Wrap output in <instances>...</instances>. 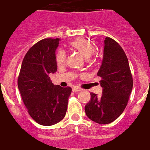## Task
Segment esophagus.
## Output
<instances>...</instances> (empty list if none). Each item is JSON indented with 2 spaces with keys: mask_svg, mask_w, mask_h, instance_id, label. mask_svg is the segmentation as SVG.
Instances as JSON below:
<instances>
[{
  "mask_svg": "<svg viewBox=\"0 0 150 150\" xmlns=\"http://www.w3.org/2000/svg\"><path fill=\"white\" fill-rule=\"evenodd\" d=\"M72 90H73V91H74V92L81 91V88H79V87H74L73 88H72Z\"/></svg>",
  "mask_w": 150,
  "mask_h": 150,
  "instance_id": "esophagus-1",
  "label": "esophagus"
}]
</instances>
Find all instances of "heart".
I'll return each mask as SVG.
<instances>
[{
    "mask_svg": "<svg viewBox=\"0 0 150 150\" xmlns=\"http://www.w3.org/2000/svg\"><path fill=\"white\" fill-rule=\"evenodd\" d=\"M69 46L80 52L81 56L84 58H89L92 53L94 52V44L83 38H78V39L73 40L69 42ZM66 60V54L64 51L59 50L56 55V62L58 66H62L64 64Z\"/></svg>",
    "mask_w": 150,
    "mask_h": 150,
    "instance_id": "obj_1",
    "label": "heart"
}]
</instances>
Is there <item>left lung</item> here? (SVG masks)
<instances>
[{
  "label": "left lung",
  "mask_w": 150,
  "mask_h": 150,
  "mask_svg": "<svg viewBox=\"0 0 150 150\" xmlns=\"http://www.w3.org/2000/svg\"><path fill=\"white\" fill-rule=\"evenodd\" d=\"M104 55L98 76L101 77L102 94L91 93V100L85 106L86 115L98 124H109L118 118L126 107L133 81L124 50L114 39L106 37Z\"/></svg>",
  "instance_id": "8db88e82"
}]
</instances>
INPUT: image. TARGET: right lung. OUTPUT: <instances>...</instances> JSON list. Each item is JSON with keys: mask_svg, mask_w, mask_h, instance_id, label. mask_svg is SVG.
Here are the masks:
<instances>
[{"mask_svg": "<svg viewBox=\"0 0 150 150\" xmlns=\"http://www.w3.org/2000/svg\"><path fill=\"white\" fill-rule=\"evenodd\" d=\"M59 39H44L30 48L23 59L18 87L30 116L42 125H52L65 117L71 87L54 85L50 75L57 70Z\"/></svg>", "mask_w": 150, "mask_h": 150, "instance_id": "add662e5", "label": "right lung"}]
</instances>
